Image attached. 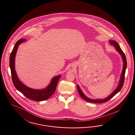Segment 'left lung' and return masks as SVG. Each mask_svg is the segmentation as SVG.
Here are the masks:
<instances>
[{"mask_svg": "<svg viewBox=\"0 0 135 135\" xmlns=\"http://www.w3.org/2000/svg\"><path fill=\"white\" fill-rule=\"evenodd\" d=\"M109 43L110 44L112 45H113V46L115 48V49L117 52H118L119 54L120 55L122 58V60L123 62V70L122 72L120 75V78L119 81V84L118 85V87L116 88V89L113 91L109 95H108V97H105L104 99H91L89 97H87L83 93V92L82 91L80 87L78 85H77V90L79 94L81 96V97L86 100L88 102L90 103H103L108 102L109 99H110L112 97H113L116 94H117L122 89L123 87V86L124 85V75H125V72H126V70L127 68V60L126 56L124 55V54L123 52V51L122 50L121 48H120L119 46V44L116 41L114 40H109Z\"/></svg>", "mask_w": 135, "mask_h": 135, "instance_id": "obj_1", "label": "left lung"}]
</instances>
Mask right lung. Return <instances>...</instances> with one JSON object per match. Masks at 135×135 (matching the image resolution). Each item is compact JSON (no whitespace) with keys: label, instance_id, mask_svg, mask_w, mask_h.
<instances>
[{"label":"right lung","instance_id":"1","mask_svg":"<svg viewBox=\"0 0 135 135\" xmlns=\"http://www.w3.org/2000/svg\"><path fill=\"white\" fill-rule=\"evenodd\" d=\"M26 40L20 39L16 42L11 53L9 58V66L12 76V80L14 86L19 91L28 98L36 102L43 101L48 99L54 93L58 82L61 75L55 76L51 79L50 84L46 88L42 89H36L30 88L23 84L18 79L15 70V58L16 52L19 45L25 42Z\"/></svg>","mask_w":135,"mask_h":135}]
</instances>
